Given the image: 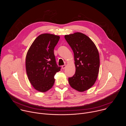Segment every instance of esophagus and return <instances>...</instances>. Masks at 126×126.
Returning <instances> with one entry per match:
<instances>
[{"mask_svg": "<svg viewBox=\"0 0 126 126\" xmlns=\"http://www.w3.org/2000/svg\"><path fill=\"white\" fill-rule=\"evenodd\" d=\"M66 67V65H62V69H65Z\"/></svg>", "mask_w": 126, "mask_h": 126, "instance_id": "1", "label": "esophagus"}]
</instances>
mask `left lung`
Returning <instances> with one entry per match:
<instances>
[{
    "label": "left lung",
    "instance_id": "1",
    "mask_svg": "<svg viewBox=\"0 0 126 126\" xmlns=\"http://www.w3.org/2000/svg\"><path fill=\"white\" fill-rule=\"evenodd\" d=\"M74 54L76 72L68 78L72 88L85 91L95 83L99 73L100 58L98 50L92 40L85 34L76 32L64 36Z\"/></svg>",
    "mask_w": 126,
    "mask_h": 126
}]
</instances>
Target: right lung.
I'll return each mask as SVG.
<instances>
[{"instance_id": "1", "label": "right lung", "mask_w": 126, "mask_h": 126, "mask_svg": "<svg viewBox=\"0 0 126 126\" xmlns=\"http://www.w3.org/2000/svg\"><path fill=\"white\" fill-rule=\"evenodd\" d=\"M60 36L54 34H41L27 51L26 73L31 84L38 91L45 92L50 89L54 84L55 74L60 71L54 54Z\"/></svg>"}]
</instances>
